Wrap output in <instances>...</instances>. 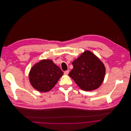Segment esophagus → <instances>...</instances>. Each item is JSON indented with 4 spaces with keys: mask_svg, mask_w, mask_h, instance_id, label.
I'll list each match as a JSON object with an SVG mask.
<instances>
[{
    "mask_svg": "<svg viewBox=\"0 0 131 131\" xmlns=\"http://www.w3.org/2000/svg\"><path fill=\"white\" fill-rule=\"evenodd\" d=\"M69 73V70H67V71H64V73L65 75H68Z\"/></svg>",
    "mask_w": 131,
    "mask_h": 131,
    "instance_id": "1",
    "label": "esophagus"
}]
</instances>
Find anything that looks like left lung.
Masks as SVG:
<instances>
[{
    "instance_id": "1",
    "label": "left lung",
    "mask_w": 131,
    "mask_h": 131,
    "mask_svg": "<svg viewBox=\"0 0 131 131\" xmlns=\"http://www.w3.org/2000/svg\"><path fill=\"white\" fill-rule=\"evenodd\" d=\"M69 75L84 91L97 89L102 84L106 69L101 60L89 50H85L72 62Z\"/></svg>"
}]
</instances>
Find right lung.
<instances>
[{"mask_svg":"<svg viewBox=\"0 0 131 131\" xmlns=\"http://www.w3.org/2000/svg\"><path fill=\"white\" fill-rule=\"evenodd\" d=\"M63 74L60 68L51 60L43 59L31 68L29 79L35 89L46 92L55 86Z\"/></svg>","mask_w":131,"mask_h":131,"instance_id":"obj_1","label":"right lung"}]
</instances>
